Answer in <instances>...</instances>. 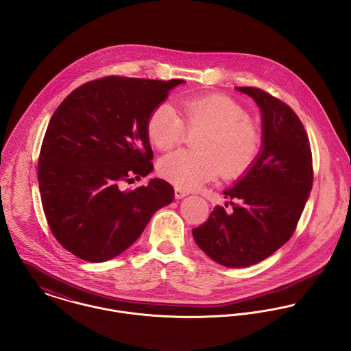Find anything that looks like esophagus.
<instances>
[{
    "label": "esophagus",
    "instance_id": "34e87169",
    "mask_svg": "<svg viewBox=\"0 0 351 351\" xmlns=\"http://www.w3.org/2000/svg\"><path fill=\"white\" fill-rule=\"evenodd\" d=\"M187 195H189V191H186V190H183L180 187H175V197L176 199H182V197H184Z\"/></svg>",
    "mask_w": 351,
    "mask_h": 351
}]
</instances>
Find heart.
<instances>
[{
	"label": "heart",
	"mask_w": 351,
	"mask_h": 351,
	"mask_svg": "<svg viewBox=\"0 0 351 351\" xmlns=\"http://www.w3.org/2000/svg\"><path fill=\"white\" fill-rule=\"evenodd\" d=\"M189 132H200L194 138L196 149H178L161 157L158 175L184 190H194L217 179L243 175L260 155L263 132L247 112L230 97L208 94L186 97L180 114L168 104L152 109L147 119L151 144L168 151L179 145Z\"/></svg>",
	"instance_id": "heart-1"
}]
</instances>
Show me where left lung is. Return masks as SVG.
<instances>
[{
  "label": "left lung",
  "mask_w": 351,
  "mask_h": 351,
  "mask_svg": "<svg viewBox=\"0 0 351 351\" xmlns=\"http://www.w3.org/2000/svg\"><path fill=\"white\" fill-rule=\"evenodd\" d=\"M238 90L261 109L263 149L246 175L223 191L233 208L215 206L193 229L197 246L228 268L254 265L292 237L313 182L311 147L300 118L258 87Z\"/></svg>",
  "instance_id": "obj_1"
}]
</instances>
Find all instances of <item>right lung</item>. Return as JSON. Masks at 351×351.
Returning a JSON list of instances; mask_svg holds the SVG:
<instances>
[{
    "label": "right lung",
    "instance_id": "1",
    "mask_svg": "<svg viewBox=\"0 0 351 351\" xmlns=\"http://www.w3.org/2000/svg\"><path fill=\"white\" fill-rule=\"evenodd\" d=\"M183 82L94 79L70 93L49 119L38 162L43 210L56 241L80 260L121 254L173 200V187L162 179L133 190L121 184L154 169L147 119Z\"/></svg>",
    "mask_w": 351,
    "mask_h": 351
}]
</instances>
